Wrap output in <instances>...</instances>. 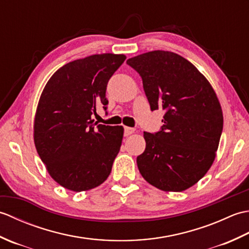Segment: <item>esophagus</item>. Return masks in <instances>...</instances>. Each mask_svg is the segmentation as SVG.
I'll list each match as a JSON object with an SVG mask.
<instances>
[{"label": "esophagus", "instance_id": "obj_1", "mask_svg": "<svg viewBox=\"0 0 249 249\" xmlns=\"http://www.w3.org/2000/svg\"><path fill=\"white\" fill-rule=\"evenodd\" d=\"M135 133V128H131V127H125L124 128V135L127 137V136H130L131 134Z\"/></svg>", "mask_w": 249, "mask_h": 249}]
</instances>
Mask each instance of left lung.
<instances>
[{"mask_svg":"<svg viewBox=\"0 0 249 249\" xmlns=\"http://www.w3.org/2000/svg\"><path fill=\"white\" fill-rule=\"evenodd\" d=\"M127 64L141 76L151 110L166 111L160 131H144L139 171L158 189L183 192L202 178L215 160L224 125L217 95L195 65L174 52L150 51Z\"/></svg>","mask_w":249,"mask_h":249,"instance_id":"1","label":"left lung"}]
</instances>
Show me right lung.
Segmentation results:
<instances>
[{
    "mask_svg": "<svg viewBox=\"0 0 249 249\" xmlns=\"http://www.w3.org/2000/svg\"><path fill=\"white\" fill-rule=\"evenodd\" d=\"M124 54H93L59 68L45 86L34 119V143L47 171L72 192L103 184L123 140V126L94 123L98 106L107 109V83Z\"/></svg>",
    "mask_w": 249,
    "mask_h": 249,
    "instance_id": "1",
    "label": "right lung"
}]
</instances>
